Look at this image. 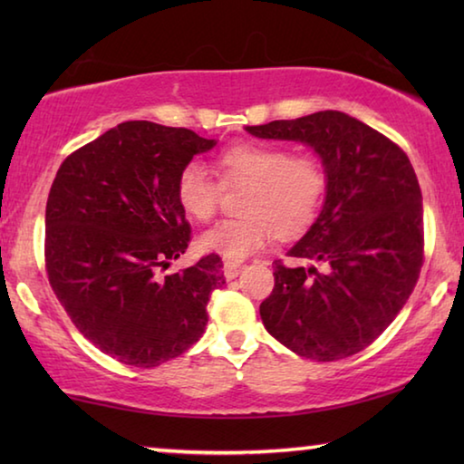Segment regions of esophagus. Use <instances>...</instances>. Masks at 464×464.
Segmentation results:
<instances>
[{
  "instance_id": "34e87169",
  "label": "esophagus",
  "mask_w": 464,
  "mask_h": 464,
  "mask_svg": "<svg viewBox=\"0 0 464 464\" xmlns=\"http://www.w3.org/2000/svg\"><path fill=\"white\" fill-rule=\"evenodd\" d=\"M241 270H243V264H239V262L227 260V262L223 264V272H225V278H227V280H233V278H237Z\"/></svg>"
}]
</instances>
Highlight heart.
I'll return each mask as SVG.
<instances>
[{"mask_svg": "<svg viewBox=\"0 0 464 464\" xmlns=\"http://www.w3.org/2000/svg\"><path fill=\"white\" fill-rule=\"evenodd\" d=\"M218 179L198 161L178 171L176 200L194 221L215 217L223 188H243L239 218H227L200 237V246L229 260H246L272 233L295 239L315 223L327 192V171L315 153H293L272 143H237L217 155Z\"/></svg>", "mask_w": 464, "mask_h": 464, "instance_id": "heart-1", "label": "heart"}]
</instances>
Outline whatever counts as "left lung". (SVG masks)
Segmentation results:
<instances>
[{
    "label": "left lung",
    "mask_w": 464,
    "mask_h": 464,
    "mask_svg": "<svg viewBox=\"0 0 464 464\" xmlns=\"http://www.w3.org/2000/svg\"><path fill=\"white\" fill-rule=\"evenodd\" d=\"M247 132L307 143L327 171L324 210L288 249L293 264H272L264 325L303 358L354 356L392 324L423 266L421 190L410 157L337 110Z\"/></svg>",
    "instance_id": "left-lung-1"
}]
</instances>
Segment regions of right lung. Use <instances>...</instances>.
I'll return each mask as SVG.
<instances>
[{
  "mask_svg": "<svg viewBox=\"0 0 464 464\" xmlns=\"http://www.w3.org/2000/svg\"><path fill=\"white\" fill-rule=\"evenodd\" d=\"M213 139L190 129L129 121L67 155L44 215V268L83 337L119 362L153 368L207 329V303L225 285L217 254L163 274L192 229L176 178Z\"/></svg>",
  "mask_w": 464,
  "mask_h": 464,
  "instance_id": "right-lung-1",
  "label": "right lung"
}]
</instances>
